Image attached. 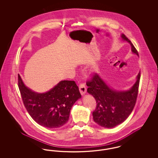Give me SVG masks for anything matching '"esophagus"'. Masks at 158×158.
Listing matches in <instances>:
<instances>
[{
	"label": "esophagus",
	"mask_w": 158,
	"mask_h": 158,
	"mask_svg": "<svg viewBox=\"0 0 158 158\" xmlns=\"http://www.w3.org/2000/svg\"><path fill=\"white\" fill-rule=\"evenodd\" d=\"M79 90H80L81 94L82 95H84L86 92V87L85 85L83 83H80V84L79 85Z\"/></svg>",
	"instance_id": "1"
}]
</instances>
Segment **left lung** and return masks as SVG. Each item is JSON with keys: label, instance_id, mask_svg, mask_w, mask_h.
<instances>
[{"label": "left lung", "instance_id": "8db88e82", "mask_svg": "<svg viewBox=\"0 0 158 158\" xmlns=\"http://www.w3.org/2000/svg\"><path fill=\"white\" fill-rule=\"evenodd\" d=\"M122 38L131 46V51L139 56L138 52L130 40L124 34ZM140 72L137 81L130 89L118 91L109 87L97 73H93L90 80L86 82L87 91L96 100L97 106L92 113L93 119L102 127H114L120 124L131 113L137 97Z\"/></svg>", "mask_w": 158, "mask_h": 158}]
</instances>
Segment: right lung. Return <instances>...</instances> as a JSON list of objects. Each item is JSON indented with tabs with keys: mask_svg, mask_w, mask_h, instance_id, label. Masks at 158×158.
Masks as SVG:
<instances>
[{
	"mask_svg": "<svg viewBox=\"0 0 158 158\" xmlns=\"http://www.w3.org/2000/svg\"><path fill=\"white\" fill-rule=\"evenodd\" d=\"M18 87L31 117L40 126L48 128L65 124L72 106L81 98L79 88L73 81H61L49 91L39 94L27 88L18 75Z\"/></svg>",
	"mask_w": 158,
	"mask_h": 158,
	"instance_id": "obj_1",
	"label": "right lung"
}]
</instances>
